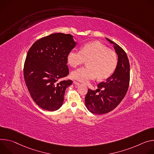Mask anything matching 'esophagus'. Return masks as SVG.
<instances>
[{
  "label": "esophagus",
  "mask_w": 154,
  "mask_h": 154,
  "mask_svg": "<svg viewBox=\"0 0 154 154\" xmlns=\"http://www.w3.org/2000/svg\"><path fill=\"white\" fill-rule=\"evenodd\" d=\"M73 84L75 85V86H79L80 85V84L76 81H73Z\"/></svg>",
  "instance_id": "obj_1"
}]
</instances>
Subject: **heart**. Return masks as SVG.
I'll return each instance as SVG.
<instances>
[{
  "mask_svg": "<svg viewBox=\"0 0 154 154\" xmlns=\"http://www.w3.org/2000/svg\"><path fill=\"white\" fill-rule=\"evenodd\" d=\"M88 60L86 67H81L72 73L73 79L87 82L97 76L103 80L109 78L116 70L117 57L114 52L99 42L84 44L81 51L73 49L67 56V61L73 67Z\"/></svg>",
  "mask_w": 154,
  "mask_h": 154,
  "instance_id": "1",
  "label": "heart"
}]
</instances>
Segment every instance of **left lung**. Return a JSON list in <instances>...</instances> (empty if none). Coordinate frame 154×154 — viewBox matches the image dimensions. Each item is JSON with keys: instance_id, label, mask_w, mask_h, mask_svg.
Masks as SVG:
<instances>
[{"instance_id": "obj_1", "label": "left lung", "mask_w": 154, "mask_h": 154, "mask_svg": "<svg viewBox=\"0 0 154 154\" xmlns=\"http://www.w3.org/2000/svg\"><path fill=\"white\" fill-rule=\"evenodd\" d=\"M106 39L113 45L118 61L113 74L100 83L96 91L88 89L85 97L87 109L96 114H105L116 108L126 95L130 82V63L126 53L117 44Z\"/></svg>"}]
</instances>
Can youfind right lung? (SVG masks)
Segmentation results:
<instances>
[{"mask_svg":"<svg viewBox=\"0 0 154 154\" xmlns=\"http://www.w3.org/2000/svg\"><path fill=\"white\" fill-rule=\"evenodd\" d=\"M76 44L70 34L56 33L39 39L29 49L24 77L32 99L41 108L54 111L63 105L72 81L60 79L69 74L67 56Z\"/></svg>","mask_w":154,"mask_h":154,"instance_id":"obj_1","label":"right lung"}]
</instances>
